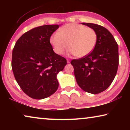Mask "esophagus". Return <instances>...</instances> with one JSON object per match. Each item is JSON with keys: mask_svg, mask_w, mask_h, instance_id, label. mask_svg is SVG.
<instances>
[{"mask_svg": "<svg viewBox=\"0 0 130 130\" xmlns=\"http://www.w3.org/2000/svg\"><path fill=\"white\" fill-rule=\"evenodd\" d=\"M67 63H70V60H68V59H67Z\"/></svg>", "mask_w": 130, "mask_h": 130, "instance_id": "1", "label": "esophagus"}]
</instances>
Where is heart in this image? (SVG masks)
<instances>
[{"label":"heart","instance_id":"heart-1","mask_svg":"<svg viewBox=\"0 0 130 130\" xmlns=\"http://www.w3.org/2000/svg\"><path fill=\"white\" fill-rule=\"evenodd\" d=\"M97 35L93 29L77 23L66 25L54 32L50 42L56 53L62 54L69 46V53L83 57L91 53L95 46Z\"/></svg>","mask_w":130,"mask_h":130}]
</instances>
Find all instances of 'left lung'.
<instances>
[{"mask_svg": "<svg viewBox=\"0 0 130 130\" xmlns=\"http://www.w3.org/2000/svg\"><path fill=\"white\" fill-rule=\"evenodd\" d=\"M81 24L95 31L96 43L91 53L70 63L78 86L88 93L98 94L107 89L115 78L119 65L118 45L107 28L91 23Z\"/></svg>", "mask_w": 130, "mask_h": 130, "instance_id": "1", "label": "left lung"}]
</instances>
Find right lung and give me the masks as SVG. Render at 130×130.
Masks as SVG:
<instances>
[{"instance_id":"add662e5","label":"right lung","mask_w":130,"mask_h":130,"mask_svg":"<svg viewBox=\"0 0 130 130\" xmlns=\"http://www.w3.org/2000/svg\"><path fill=\"white\" fill-rule=\"evenodd\" d=\"M59 25L35 27L23 34L12 50V69L17 82L30 98L41 100L58 89L57 76L67 65L65 58L56 54L50 43Z\"/></svg>"}]
</instances>
